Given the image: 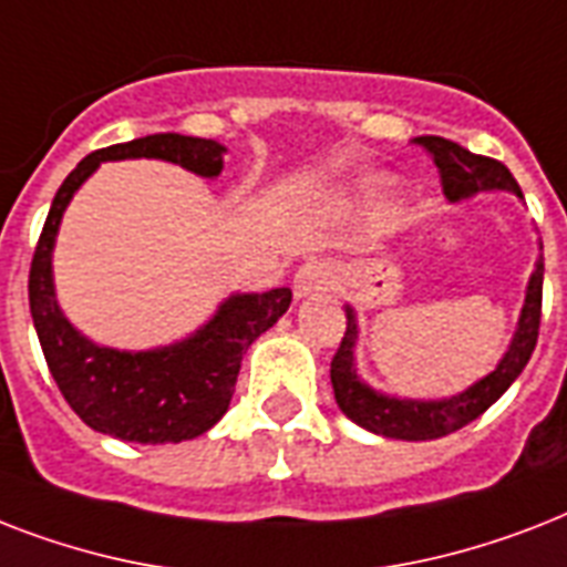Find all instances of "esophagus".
<instances>
[{"instance_id":"1","label":"esophagus","mask_w":567,"mask_h":567,"mask_svg":"<svg viewBox=\"0 0 567 567\" xmlns=\"http://www.w3.org/2000/svg\"><path fill=\"white\" fill-rule=\"evenodd\" d=\"M329 285H332V270H329L327 261H309L293 274V297L306 300V297L327 291Z\"/></svg>"}]
</instances>
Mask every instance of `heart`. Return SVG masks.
I'll return each mask as SVG.
<instances>
[{
    "mask_svg": "<svg viewBox=\"0 0 567 567\" xmlns=\"http://www.w3.org/2000/svg\"><path fill=\"white\" fill-rule=\"evenodd\" d=\"M396 179L394 176H385V173H368V176H359V179L350 185V199L347 205L350 208H382L396 196Z\"/></svg>",
    "mask_w": 567,
    "mask_h": 567,
    "instance_id": "1",
    "label": "heart"
}]
</instances>
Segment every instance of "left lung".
<instances>
[{
  "label": "left lung",
  "instance_id": "obj_1",
  "mask_svg": "<svg viewBox=\"0 0 567 567\" xmlns=\"http://www.w3.org/2000/svg\"><path fill=\"white\" fill-rule=\"evenodd\" d=\"M417 144L426 146L435 158V167L441 173V185L450 205L465 203L476 194H515L524 199L518 182L501 162L483 158V155L467 153L465 146L453 144L447 137H417ZM542 249V240H538ZM542 282H545V258L538 252L536 267L529 274L527 291H524V306H520L518 327L512 336L506 353L501 362L494 364L492 373L476 379L465 391L458 394L441 396V400H421V396H396L388 391L373 388L368 379L359 373L355 364V344H359V318L355 309L347 302V332L344 341L338 347L329 379H332V391H336L338 409L362 430L382 435V439L396 441H432L450 432L462 430L465 423L476 421L480 414L494 405L506 394V388L520 377L527 368L529 355L536 350L538 338V318H542Z\"/></svg>",
  "mask_w": 567,
  "mask_h": 567
}]
</instances>
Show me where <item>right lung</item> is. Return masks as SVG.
Returning a JSON list of instances; mask_svg holds the SVG:
<instances>
[{"label":"right lung","instance_id":"obj_1","mask_svg":"<svg viewBox=\"0 0 567 567\" xmlns=\"http://www.w3.org/2000/svg\"><path fill=\"white\" fill-rule=\"evenodd\" d=\"M226 146L205 137L158 132L96 150L58 188L31 258L29 306L49 373L91 430L135 444H179L220 421L238 382L240 359L291 306V288L229 293L190 336L150 350L96 344L75 329L55 291V240L66 205L105 162L179 164L199 179L223 173Z\"/></svg>","mask_w":567,"mask_h":567}]
</instances>
